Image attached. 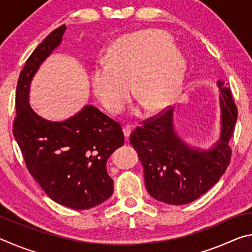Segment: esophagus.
<instances>
[{
    "instance_id": "1",
    "label": "esophagus",
    "mask_w": 252,
    "mask_h": 252,
    "mask_svg": "<svg viewBox=\"0 0 252 252\" xmlns=\"http://www.w3.org/2000/svg\"><path fill=\"white\" fill-rule=\"evenodd\" d=\"M132 129H133V126H130V125H126V126H123V133H125L126 139H127V138H129V136H130Z\"/></svg>"
}]
</instances>
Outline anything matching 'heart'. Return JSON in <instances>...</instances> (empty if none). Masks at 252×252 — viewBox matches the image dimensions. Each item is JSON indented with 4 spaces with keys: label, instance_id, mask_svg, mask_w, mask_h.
Segmentation results:
<instances>
[{
    "label": "heart",
    "instance_id": "b5f03b06",
    "mask_svg": "<svg viewBox=\"0 0 252 252\" xmlns=\"http://www.w3.org/2000/svg\"><path fill=\"white\" fill-rule=\"evenodd\" d=\"M186 60L167 33L144 30L127 34L111 46L106 63L93 67L92 87L111 112H120L131 97L148 112H157L176 101L181 91Z\"/></svg>",
    "mask_w": 252,
    "mask_h": 252
}]
</instances>
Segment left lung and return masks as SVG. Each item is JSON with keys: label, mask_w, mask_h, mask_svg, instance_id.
<instances>
[{"label": "left lung", "mask_w": 252, "mask_h": 252, "mask_svg": "<svg viewBox=\"0 0 252 252\" xmlns=\"http://www.w3.org/2000/svg\"><path fill=\"white\" fill-rule=\"evenodd\" d=\"M218 87L221 134L209 150H198L182 141L173 127V109L147 119L132 131L130 143L143 165L147 190L158 201L176 206L192 202L218 182L227 170L232 153L229 141L238 109L227 84L219 81Z\"/></svg>", "instance_id": "1"}]
</instances>
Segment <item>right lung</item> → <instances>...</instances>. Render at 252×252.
<instances>
[{
    "mask_svg": "<svg viewBox=\"0 0 252 252\" xmlns=\"http://www.w3.org/2000/svg\"><path fill=\"white\" fill-rule=\"evenodd\" d=\"M65 25L55 29L25 62L16 85L13 134L25 164L45 193L75 210L99 206L113 193L106 161L125 143L121 126L93 105L65 121L45 120L29 104L30 84L41 63L60 45Z\"/></svg>",
    "mask_w": 252,
    "mask_h": 252,
    "instance_id": "right-lung-1",
    "label": "right lung"
}]
</instances>
